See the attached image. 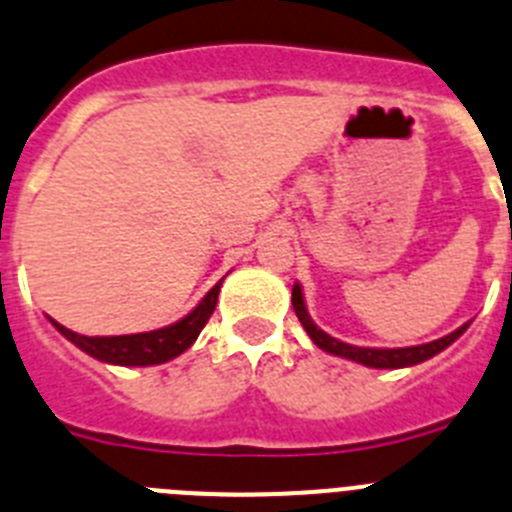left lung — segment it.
Wrapping results in <instances>:
<instances>
[{"label": "left lung", "instance_id": "left-lung-1", "mask_svg": "<svg viewBox=\"0 0 512 512\" xmlns=\"http://www.w3.org/2000/svg\"><path fill=\"white\" fill-rule=\"evenodd\" d=\"M292 307H295L297 318H300L302 328L307 330V336L312 338V343L323 351L333 356H343V359H351V361H359L364 366H374V369H402V366H413L420 364V361L431 359V356L441 354L443 348L451 346L456 338L467 330V325H461L456 328L454 333L449 336L438 338V341L431 343H423V346H408V348H361V346H351V343H343L336 341V338H330L325 330H320L318 325L312 323L310 315L305 310V300H302V289L300 284H295L292 289Z\"/></svg>", "mask_w": 512, "mask_h": 512}]
</instances>
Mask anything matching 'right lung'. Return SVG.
Returning a JSON list of instances; mask_svg holds the SVG:
<instances>
[{
    "label": "right lung",
    "instance_id": "right-lung-1",
    "mask_svg": "<svg viewBox=\"0 0 512 512\" xmlns=\"http://www.w3.org/2000/svg\"><path fill=\"white\" fill-rule=\"evenodd\" d=\"M220 284L223 282H217L215 287L207 292L205 300L194 307L187 318L169 325V328L148 330V333H133V336H81V333H74V330L56 323V320H51V323L56 325L58 333L69 338L74 346H79L81 351H87V354L94 356V359L107 361V364H120V366L164 364V361L184 354V351L197 341L200 330L205 328L212 310H215L217 295H220Z\"/></svg>",
    "mask_w": 512,
    "mask_h": 512
}]
</instances>
